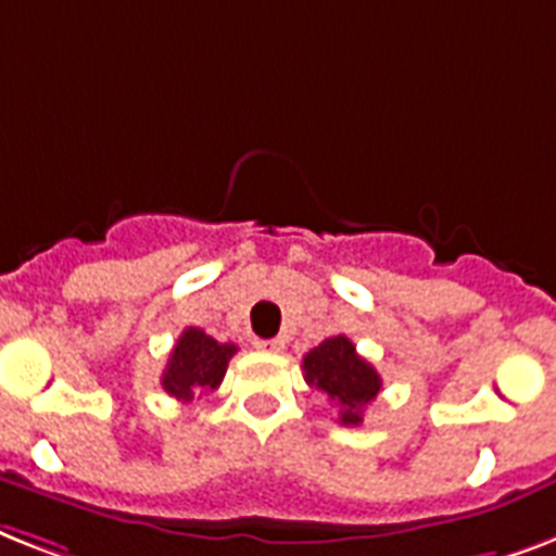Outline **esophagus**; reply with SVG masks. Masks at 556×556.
I'll return each instance as SVG.
<instances>
[{"instance_id": "34e87169", "label": "esophagus", "mask_w": 556, "mask_h": 556, "mask_svg": "<svg viewBox=\"0 0 556 556\" xmlns=\"http://www.w3.org/2000/svg\"><path fill=\"white\" fill-rule=\"evenodd\" d=\"M256 349L268 351V354H279V351L286 349V342L282 340H256Z\"/></svg>"}]
</instances>
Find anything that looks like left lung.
Listing matches in <instances>:
<instances>
[{
    "mask_svg": "<svg viewBox=\"0 0 556 556\" xmlns=\"http://www.w3.org/2000/svg\"><path fill=\"white\" fill-rule=\"evenodd\" d=\"M302 371L308 386L319 388L328 400L337 403L342 426H359L365 405L377 400L382 388L380 374L356 354L354 342L342 333L308 351L302 359Z\"/></svg>",
    "mask_w": 556,
    "mask_h": 556,
    "instance_id": "8db88e82",
    "label": "left lung"
}]
</instances>
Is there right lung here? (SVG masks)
Returning a JSON list of instances; mask_svg holds the SVG:
<instances>
[{
    "label": "right lung",
    "instance_id": "right-lung-1",
    "mask_svg": "<svg viewBox=\"0 0 556 556\" xmlns=\"http://www.w3.org/2000/svg\"><path fill=\"white\" fill-rule=\"evenodd\" d=\"M233 354V342H216L202 328H185L162 371V388L185 403L197 394H211L223 382Z\"/></svg>",
    "mask_w": 556,
    "mask_h": 556
}]
</instances>
